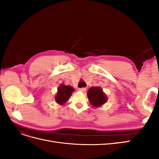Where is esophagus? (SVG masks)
I'll use <instances>...</instances> for the list:
<instances>
[{
  "instance_id": "1",
  "label": "esophagus",
  "mask_w": 159,
  "mask_h": 159,
  "mask_svg": "<svg viewBox=\"0 0 159 159\" xmlns=\"http://www.w3.org/2000/svg\"><path fill=\"white\" fill-rule=\"evenodd\" d=\"M78 90H79L80 91H82V92H84V91H86V88H79V89H78Z\"/></svg>"
}]
</instances>
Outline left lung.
Here are the masks:
<instances>
[{
  "label": "left lung",
  "instance_id": "left-lung-1",
  "mask_svg": "<svg viewBox=\"0 0 159 159\" xmlns=\"http://www.w3.org/2000/svg\"><path fill=\"white\" fill-rule=\"evenodd\" d=\"M88 97L90 103L95 107H100L107 101L103 89L99 87H91L88 91Z\"/></svg>",
  "mask_w": 159,
  "mask_h": 159
}]
</instances>
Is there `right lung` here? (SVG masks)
I'll return each instance as SVG.
<instances>
[{
    "instance_id": "add662e5",
    "label": "right lung",
    "mask_w": 159,
    "mask_h": 159,
    "mask_svg": "<svg viewBox=\"0 0 159 159\" xmlns=\"http://www.w3.org/2000/svg\"><path fill=\"white\" fill-rule=\"evenodd\" d=\"M74 91V89L70 85L61 84L57 88V92L55 96L56 102L60 105H64L69 99Z\"/></svg>"
}]
</instances>
